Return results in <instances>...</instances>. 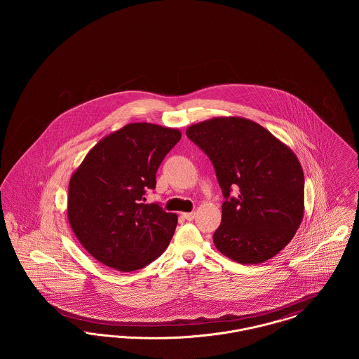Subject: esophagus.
<instances>
[{
  "mask_svg": "<svg viewBox=\"0 0 359 359\" xmlns=\"http://www.w3.org/2000/svg\"><path fill=\"white\" fill-rule=\"evenodd\" d=\"M182 215H183V218H184V219H187V221H194V219H195V217H196V214H195V212H183Z\"/></svg>",
  "mask_w": 359,
  "mask_h": 359,
  "instance_id": "esophagus-1",
  "label": "esophagus"
}]
</instances>
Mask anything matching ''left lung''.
<instances>
[{"mask_svg":"<svg viewBox=\"0 0 359 359\" xmlns=\"http://www.w3.org/2000/svg\"><path fill=\"white\" fill-rule=\"evenodd\" d=\"M226 201L215 248L239 264H262L294 237L304 217V173L288 145L255 121L215 117L188 126ZM234 187L237 198L229 196Z\"/></svg>","mask_w":359,"mask_h":359,"instance_id":"8db88e82","label":"left lung"}]
</instances>
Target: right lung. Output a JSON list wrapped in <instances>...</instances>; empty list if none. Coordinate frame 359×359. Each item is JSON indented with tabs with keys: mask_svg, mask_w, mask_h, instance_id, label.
I'll return each mask as SVG.
<instances>
[{
	"mask_svg": "<svg viewBox=\"0 0 359 359\" xmlns=\"http://www.w3.org/2000/svg\"><path fill=\"white\" fill-rule=\"evenodd\" d=\"M182 138L179 129L128 123L86 154L71 175L67 217L75 237L101 264L133 272L168 248L177 215L145 205L163 158Z\"/></svg>",
	"mask_w": 359,
	"mask_h": 359,
	"instance_id": "1",
	"label": "right lung"
}]
</instances>
